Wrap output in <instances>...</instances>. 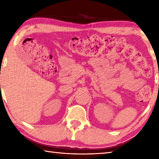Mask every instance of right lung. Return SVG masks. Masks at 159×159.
<instances>
[{
    "instance_id": "add662e5",
    "label": "right lung",
    "mask_w": 159,
    "mask_h": 159,
    "mask_svg": "<svg viewBox=\"0 0 159 159\" xmlns=\"http://www.w3.org/2000/svg\"><path fill=\"white\" fill-rule=\"evenodd\" d=\"M0 86H1V85H0Z\"/></svg>"
}]
</instances>
